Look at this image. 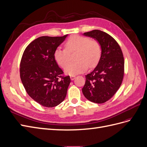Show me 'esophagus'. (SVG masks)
Returning a JSON list of instances; mask_svg holds the SVG:
<instances>
[{
	"mask_svg": "<svg viewBox=\"0 0 147 147\" xmlns=\"http://www.w3.org/2000/svg\"><path fill=\"white\" fill-rule=\"evenodd\" d=\"M70 77V79L72 80H74L75 78V77H75V75H71Z\"/></svg>",
	"mask_w": 147,
	"mask_h": 147,
	"instance_id": "34e87169",
	"label": "esophagus"
}]
</instances>
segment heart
Instances as JSON below:
<instances>
[{
	"instance_id": "heart-1",
	"label": "heart",
	"mask_w": 147,
	"mask_h": 147,
	"mask_svg": "<svg viewBox=\"0 0 147 147\" xmlns=\"http://www.w3.org/2000/svg\"><path fill=\"white\" fill-rule=\"evenodd\" d=\"M65 49L57 48L54 53V57L57 63L64 67L69 61V52L77 50L76 58L78 61L75 63L67 65L64 68L66 74L75 75L85 71L88 65L90 67L95 66L98 63L101 56V47L96 40L75 35L71 36L65 44Z\"/></svg>"
}]
</instances>
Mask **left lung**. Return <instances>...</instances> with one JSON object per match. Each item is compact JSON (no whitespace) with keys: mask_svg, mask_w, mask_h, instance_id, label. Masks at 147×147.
Listing matches in <instances>:
<instances>
[{"mask_svg":"<svg viewBox=\"0 0 147 147\" xmlns=\"http://www.w3.org/2000/svg\"><path fill=\"white\" fill-rule=\"evenodd\" d=\"M83 35L96 40L100 44L102 53L97 66L86 75L83 94L91 102L104 103L121 84L124 67L123 53L117 41L103 31L93 30Z\"/></svg>","mask_w":147,"mask_h":147,"instance_id":"obj_1","label":"left lung"}]
</instances>
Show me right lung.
<instances>
[{
	"mask_svg": "<svg viewBox=\"0 0 147 147\" xmlns=\"http://www.w3.org/2000/svg\"><path fill=\"white\" fill-rule=\"evenodd\" d=\"M63 37H40L26 47L20 63V77L29 96L46 107L61 104L67 95L70 83L54 57L56 49L63 43Z\"/></svg>",
	"mask_w": 147,
	"mask_h": 147,
	"instance_id": "obj_1",
	"label": "right lung"
}]
</instances>
